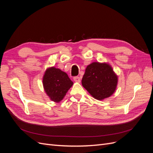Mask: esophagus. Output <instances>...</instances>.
Here are the masks:
<instances>
[{"mask_svg":"<svg viewBox=\"0 0 153 153\" xmlns=\"http://www.w3.org/2000/svg\"><path fill=\"white\" fill-rule=\"evenodd\" d=\"M73 80H74V81H75V82L79 83V82H80V77H79V76H75V77L73 78Z\"/></svg>","mask_w":153,"mask_h":153,"instance_id":"obj_1","label":"esophagus"}]
</instances>
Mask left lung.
<instances>
[{"label": "left lung", "mask_w": 153, "mask_h": 153, "mask_svg": "<svg viewBox=\"0 0 153 153\" xmlns=\"http://www.w3.org/2000/svg\"><path fill=\"white\" fill-rule=\"evenodd\" d=\"M82 84L95 99L102 100L115 92L117 76L109 64L92 62L86 68Z\"/></svg>", "instance_id": "obj_1"}]
</instances>
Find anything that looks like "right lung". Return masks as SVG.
<instances>
[{
  "label": "right lung",
  "mask_w": 153,
  "mask_h": 153,
  "mask_svg": "<svg viewBox=\"0 0 153 153\" xmlns=\"http://www.w3.org/2000/svg\"><path fill=\"white\" fill-rule=\"evenodd\" d=\"M43 84L46 93L50 100L59 102L73 85V82L65 72L52 67L45 71Z\"/></svg>",
  "instance_id": "add662e5"
}]
</instances>
